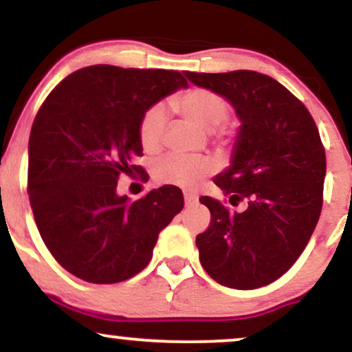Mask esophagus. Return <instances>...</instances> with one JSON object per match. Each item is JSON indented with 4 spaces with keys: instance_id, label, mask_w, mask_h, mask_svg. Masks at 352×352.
<instances>
[{
    "instance_id": "1",
    "label": "esophagus",
    "mask_w": 352,
    "mask_h": 352,
    "mask_svg": "<svg viewBox=\"0 0 352 352\" xmlns=\"http://www.w3.org/2000/svg\"><path fill=\"white\" fill-rule=\"evenodd\" d=\"M184 197H185V205H187V207H192V205H195L197 201H199V199H197L195 195H192V193H184Z\"/></svg>"
}]
</instances>
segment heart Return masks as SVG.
Masks as SVG:
<instances>
[{"instance_id":"obj_1","label":"heart","mask_w":352,"mask_h":352,"mask_svg":"<svg viewBox=\"0 0 352 352\" xmlns=\"http://www.w3.org/2000/svg\"><path fill=\"white\" fill-rule=\"evenodd\" d=\"M172 106L185 119L205 131H213L228 117V102L208 89H192L172 100ZM167 125V111L162 104H153L144 112L139 124V139L147 152L159 151ZM213 170L212 160L199 155H168L153 165V175L160 184L192 188Z\"/></svg>"}]
</instances>
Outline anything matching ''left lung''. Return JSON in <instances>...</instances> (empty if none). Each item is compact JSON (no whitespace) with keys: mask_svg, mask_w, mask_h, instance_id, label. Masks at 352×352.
<instances>
[{"mask_svg":"<svg viewBox=\"0 0 352 352\" xmlns=\"http://www.w3.org/2000/svg\"><path fill=\"white\" fill-rule=\"evenodd\" d=\"M235 109L240 127L228 168L213 182L235 207L201 197L212 223L197 236L200 263L220 285L256 289L292 268L322 207L326 155L309 111L283 84L254 71H184Z\"/></svg>","mask_w":352,"mask_h":352,"instance_id":"1","label":"left lung"}]
</instances>
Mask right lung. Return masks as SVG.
I'll list each match as a JSON object with an SVG mask.
<instances>
[{"instance_id":"right-lung-1","label":"right lung","mask_w":352,"mask_h":352,"mask_svg":"<svg viewBox=\"0 0 352 352\" xmlns=\"http://www.w3.org/2000/svg\"><path fill=\"white\" fill-rule=\"evenodd\" d=\"M182 87L179 71L98 64L60 80L39 109L28 145L30 204L47 250L80 280L111 285L142 272L184 208L173 185L135 201L117 193L120 173H144L134 165L144 112Z\"/></svg>"}]
</instances>
